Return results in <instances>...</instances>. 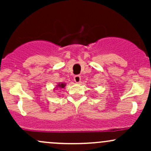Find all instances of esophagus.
Here are the masks:
<instances>
[{"mask_svg":"<svg viewBox=\"0 0 151 151\" xmlns=\"http://www.w3.org/2000/svg\"><path fill=\"white\" fill-rule=\"evenodd\" d=\"M74 81L77 83H79V81H81V77L79 75H75L74 77Z\"/></svg>","mask_w":151,"mask_h":151,"instance_id":"34e87169","label":"esophagus"}]
</instances>
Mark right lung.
Segmentation results:
<instances>
[{"mask_svg":"<svg viewBox=\"0 0 151 151\" xmlns=\"http://www.w3.org/2000/svg\"><path fill=\"white\" fill-rule=\"evenodd\" d=\"M65 84H58V86H60V88H64L65 87Z\"/></svg>","mask_w":151,"mask_h":151,"instance_id":"obj_1","label":"right lung"}]
</instances>
